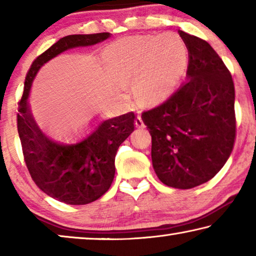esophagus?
Returning <instances> with one entry per match:
<instances>
[{"instance_id": "1", "label": "esophagus", "mask_w": 256, "mask_h": 256, "mask_svg": "<svg viewBox=\"0 0 256 256\" xmlns=\"http://www.w3.org/2000/svg\"><path fill=\"white\" fill-rule=\"evenodd\" d=\"M136 128H144V120H142V118L140 115H138L136 118Z\"/></svg>"}]
</instances>
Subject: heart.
I'll return each instance as SVG.
<instances>
[{
	"label": "heart",
	"instance_id": "obj_1",
	"mask_svg": "<svg viewBox=\"0 0 256 256\" xmlns=\"http://www.w3.org/2000/svg\"><path fill=\"white\" fill-rule=\"evenodd\" d=\"M188 48L178 34L132 36L112 42L104 53L110 76L124 84L136 74V92L144 102L167 97L183 73Z\"/></svg>",
	"mask_w": 256,
	"mask_h": 256
}]
</instances>
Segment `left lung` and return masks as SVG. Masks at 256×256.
Instances as JSON below:
<instances>
[{
    "instance_id": "1",
    "label": "left lung",
    "mask_w": 256,
    "mask_h": 256,
    "mask_svg": "<svg viewBox=\"0 0 256 256\" xmlns=\"http://www.w3.org/2000/svg\"><path fill=\"white\" fill-rule=\"evenodd\" d=\"M188 50V79L162 105L142 112L152 138L158 178L196 188L218 174L236 138L235 86L222 60L201 38L178 30Z\"/></svg>"
}]
</instances>
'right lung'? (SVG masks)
I'll return each instance as SVG.
<instances>
[{
  "mask_svg": "<svg viewBox=\"0 0 256 256\" xmlns=\"http://www.w3.org/2000/svg\"><path fill=\"white\" fill-rule=\"evenodd\" d=\"M108 37L110 32L60 38L34 60L19 102L18 133L29 174L42 192L66 204H88L110 190L115 176L116 152L134 131L136 114L130 112L104 120L84 141L63 146L50 140L37 126L30 114L28 94L34 76L46 62L68 48L94 45Z\"/></svg>",
  "mask_w": 256,
  "mask_h": 256,
  "instance_id": "obj_1",
  "label": "right lung"
}]
</instances>
